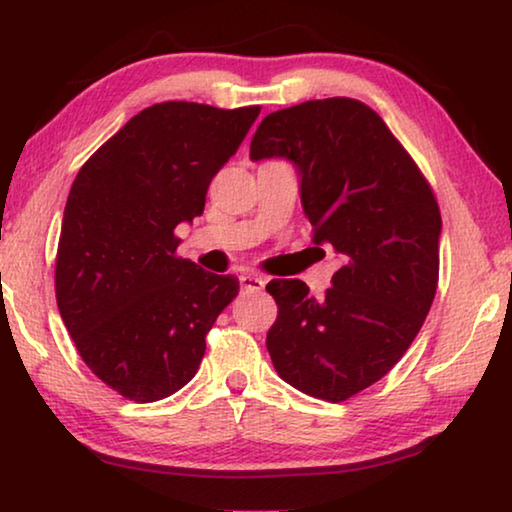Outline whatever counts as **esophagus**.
I'll use <instances>...</instances> for the list:
<instances>
[{"instance_id": "1", "label": "esophagus", "mask_w": 512, "mask_h": 512, "mask_svg": "<svg viewBox=\"0 0 512 512\" xmlns=\"http://www.w3.org/2000/svg\"><path fill=\"white\" fill-rule=\"evenodd\" d=\"M240 286H242L247 293H258V291H263L265 279L258 277V274H242V277H240Z\"/></svg>"}]
</instances>
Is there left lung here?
I'll return each mask as SVG.
<instances>
[{
	"instance_id": "1",
	"label": "left lung",
	"mask_w": 512,
	"mask_h": 512,
	"mask_svg": "<svg viewBox=\"0 0 512 512\" xmlns=\"http://www.w3.org/2000/svg\"><path fill=\"white\" fill-rule=\"evenodd\" d=\"M249 157L293 161L314 244L342 258L321 298L300 279L265 286L279 307L265 342L272 365L305 395L344 402L383 379L425 323L439 284V203L381 117L346 96L270 113Z\"/></svg>"
}]
</instances>
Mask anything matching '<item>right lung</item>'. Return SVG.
I'll return each instance as SVG.
<instances>
[{
  "label": "right lung",
  "mask_w": 512,
  "mask_h": 512,
  "mask_svg": "<svg viewBox=\"0 0 512 512\" xmlns=\"http://www.w3.org/2000/svg\"><path fill=\"white\" fill-rule=\"evenodd\" d=\"M261 108L164 101L140 110L78 170L55 261L57 307L99 379L133 402L198 372L205 335L240 281L177 256V224L201 217L212 177Z\"/></svg>",
  "instance_id": "right-lung-1"
}]
</instances>
